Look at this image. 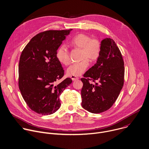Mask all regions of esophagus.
<instances>
[{"label": "esophagus", "mask_w": 149, "mask_h": 149, "mask_svg": "<svg viewBox=\"0 0 149 149\" xmlns=\"http://www.w3.org/2000/svg\"><path fill=\"white\" fill-rule=\"evenodd\" d=\"M70 78L72 79V80H78L79 79V77H77V76H70Z\"/></svg>", "instance_id": "obj_1"}]
</instances>
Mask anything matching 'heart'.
I'll use <instances>...</instances> for the list:
<instances>
[{
	"mask_svg": "<svg viewBox=\"0 0 149 149\" xmlns=\"http://www.w3.org/2000/svg\"><path fill=\"white\" fill-rule=\"evenodd\" d=\"M70 45L73 48L81 49V58L85 59L80 62L72 64L67 69L70 76H78L82 74L89 65L88 58L91 61L97 60L101 52V43L96 38L85 34L80 33L75 36L70 41ZM56 57L61 63L67 65L70 62V56L68 49L64 45L60 46L56 52Z\"/></svg>",
	"mask_w": 149,
	"mask_h": 149,
	"instance_id": "obj_1",
	"label": "heart"
}]
</instances>
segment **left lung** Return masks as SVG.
<instances>
[{"instance_id":"1","label":"left lung","mask_w":149,"mask_h":149,"mask_svg":"<svg viewBox=\"0 0 149 149\" xmlns=\"http://www.w3.org/2000/svg\"><path fill=\"white\" fill-rule=\"evenodd\" d=\"M124 62L115 41L106 38L101 42V52L96 63L84 74L81 80V106L93 113L109 109L114 104L124 83ZM90 80L98 82L90 84Z\"/></svg>"}]
</instances>
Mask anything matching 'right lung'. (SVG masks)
<instances>
[{"mask_svg": "<svg viewBox=\"0 0 149 149\" xmlns=\"http://www.w3.org/2000/svg\"><path fill=\"white\" fill-rule=\"evenodd\" d=\"M72 29L49 30L37 34L22 52L19 65V86L30 109L42 115L55 113L60 108L59 96L71 84L64 75L56 52Z\"/></svg>", "mask_w": 149, "mask_h": 149, "instance_id": "obj_1", "label": "right lung"}]
</instances>
